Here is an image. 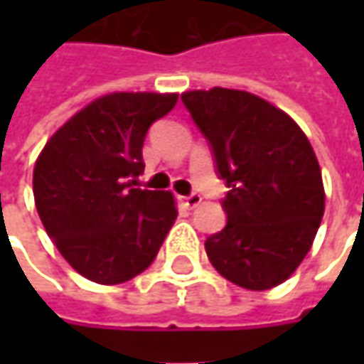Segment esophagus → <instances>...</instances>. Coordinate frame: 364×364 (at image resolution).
Masks as SVG:
<instances>
[{"mask_svg":"<svg viewBox=\"0 0 364 364\" xmlns=\"http://www.w3.org/2000/svg\"><path fill=\"white\" fill-rule=\"evenodd\" d=\"M180 200H182V204L186 206V208H196L198 204L203 203V198H200V194H190V196H180Z\"/></svg>","mask_w":364,"mask_h":364,"instance_id":"1","label":"esophagus"}]
</instances>
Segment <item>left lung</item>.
I'll use <instances>...</instances> for the list:
<instances>
[{
  "label": "left lung",
  "instance_id": "left-lung-1",
  "mask_svg": "<svg viewBox=\"0 0 364 364\" xmlns=\"http://www.w3.org/2000/svg\"><path fill=\"white\" fill-rule=\"evenodd\" d=\"M182 103L227 184V225L206 239L213 267L235 286L269 289L310 251L324 215L322 172L308 137L282 109L255 95L215 87Z\"/></svg>",
  "mask_w": 364,
  "mask_h": 364
}]
</instances>
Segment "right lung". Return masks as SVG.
I'll return each instance as SVG.
<instances>
[{"mask_svg": "<svg viewBox=\"0 0 364 364\" xmlns=\"http://www.w3.org/2000/svg\"><path fill=\"white\" fill-rule=\"evenodd\" d=\"M178 95L111 92L64 123L34 166L40 220L87 279L115 286L147 269L176 217L174 196L141 190L147 129Z\"/></svg>", "mask_w": 364, "mask_h": 364, "instance_id": "add662e5", "label": "right lung"}]
</instances>
